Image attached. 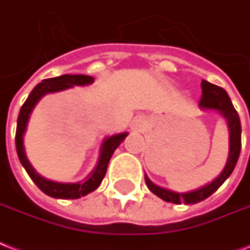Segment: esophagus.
<instances>
[{
	"instance_id": "34e87169",
	"label": "esophagus",
	"mask_w": 250,
	"mask_h": 250,
	"mask_svg": "<svg viewBox=\"0 0 250 250\" xmlns=\"http://www.w3.org/2000/svg\"><path fill=\"white\" fill-rule=\"evenodd\" d=\"M141 125H143V121H141V119H139V118H136V121H135L136 128H137V127H141Z\"/></svg>"
}]
</instances>
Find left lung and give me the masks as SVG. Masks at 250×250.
Wrapping results in <instances>:
<instances>
[{"label":"left lung","instance_id":"8db88e82","mask_svg":"<svg viewBox=\"0 0 250 250\" xmlns=\"http://www.w3.org/2000/svg\"><path fill=\"white\" fill-rule=\"evenodd\" d=\"M199 106L204 110H217L225 119H226L229 129H230V151H229V158H227L226 166L224 171L217 178H214L210 184H207L202 188L192 190L188 192H174L157 186L155 184L150 181L149 177L145 174L146 186L149 190L160 199H163L168 203L173 204H196L202 202L208 196H210L221 185L230 177V174L234 171L235 166L237 163L239 155H240L241 149V125L240 118L237 111L235 110L234 105L231 103L230 97L226 91L221 87L212 84V83L202 81V99L199 103Z\"/></svg>","mask_w":250,"mask_h":250}]
</instances>
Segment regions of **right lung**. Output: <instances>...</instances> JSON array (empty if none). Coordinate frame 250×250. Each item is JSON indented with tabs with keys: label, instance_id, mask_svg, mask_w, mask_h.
<instances>
[{
	"label": "right lung",
	"instance_id": "obj_1",
	"mask_svg": "<svg viewBox=\"0 0 250 250\" xmlns=\"http://www.w3.org/2000/svg\"><path fill=\"white\" fill-rule=\"evenodd\" d=\"M95 79L90 76H84V74H64V76L55 77V78L43 79L42 82L38 83L37 86L34 87L33 91L30 92L25 103L23 104L20 109L19 117H18V125H16V136H15V144H16V151H18V157H19L20 163L23 164L25 168L26 173L29 174V177L33 180V182L40 188L41 191H43L46 195L51 196L56 199H78L81 196H84L87 194L92 192L100 186L103 178L105 177L106 173L107 164L110 160L111 155L115 151V149L121 145V143L127 137V132L118 133V135H113L110 137H106L104 143L101 145V153L99 162H97L96 167L93 168L86 177L84 181L74 182V184H62V182L50 181L47 178L42 177L36 172L29 160L26 159L25 150L23 145V136L26 129V123L29 119V115L36 106L38 101L47 93L59 92V91L66 90L73 86H87L91 84Z\"/></svg>",
	"mask_w": 250,
	"mask_h": 250
}]
</instances>
